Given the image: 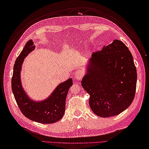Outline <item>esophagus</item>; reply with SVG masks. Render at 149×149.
Segmentation results:
<instances>
[{
    "label": "esophagus",
    "mask_w": 149,
    "mask_h": 149,
    "mask_svg": "<svg viewBox=\"0 0 149 149\" xmlns=\"http://www.w3.org/2000/svg\"><path fill=\"white\" fill-rule=\"evenodd\" d=\"M83 77V72L81 70H78L75 72V78L77 79V80L78 81L81 80Z\"/></svg>",
    "instance_id": "34e87169"
}]
</instances>
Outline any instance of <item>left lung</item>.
Segmentation results:
<instances>
[{
  "label": "left lung",
  "mask_w": 149,
  "mask_h": 149,
  "mask_svg": "<svg viewBox=\"0 0 149 149\" xmlns=\"http://www.w3.org/2000/svg\"><path fill=\"white\" fill-rule=\"evenodd\" d=\"M81 86L90 95L92 111L100 117L116 116L135 97L137 74L132 54L123 42L114 40L93 53Z\"/></svg>",
  "instance_id": "left-lung-1"
}]
</instances>
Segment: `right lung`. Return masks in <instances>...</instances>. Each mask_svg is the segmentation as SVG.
<instances>
[{"mask_svg":"<svg viewBox=\"0 0 149 149\" xmlns=\"http://www.w3.org/2000/svg\"><path fill=\"white\" fill-rule=\"evenodd\" d=\"M35 48L33 42L28 41L17 57L13 68L12 90L17 106L25 117L40 123L51 124L59 121L63 116L67 94L72 85V79L69 78L60 83L45 100L38 102L30 99L21 85L20 72L24 59Z\"/></svg>","mask_w":149,"mask_h":149,"instance_id":"right-lung-1","label":"right lung"}]
</instances>
